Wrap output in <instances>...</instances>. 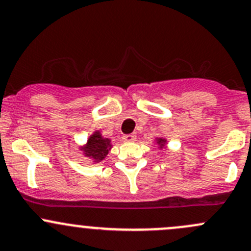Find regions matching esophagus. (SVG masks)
Segmentation results:
<instances>
[{"mask_svg":"<svg viewBox=\"0 0 251 251\" xmlns=\"http://www.w3.org/2000/svg\"><path fill=\"white\" fill-rule=\"evenodd\" d=\"M123 140H125L126 143H134V141H136V135H134V134L125 135L123 136Z\"/></svg>","mask_w":251,"mask_h":251,"instance_id":"esophagus-1","label":"esophagus"}]
</instances>
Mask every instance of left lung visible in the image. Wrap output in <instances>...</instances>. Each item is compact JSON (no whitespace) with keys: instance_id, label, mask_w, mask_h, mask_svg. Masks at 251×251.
<instances>
[{"instance_id":"obj_1","label":"left lung","mask_w":251,"mask_h":251,"mask_svg":"<svg viewBox=\"0 0 251 251\" xmlns=\"http://www.w3.org/2000/svg\"><path fill=\"white\" fill-rule=\"evenodd\" d=\"M154 143L158 145V149L159 150H163V149H167V144H168V140L163 136H159V138H156L154 139Z\"/></svg>"}]
</instances>
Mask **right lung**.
Masks as SVG:
<instances>
[{
	"mask_svg": "<svg viewBox=\"0 0 251 251\" xmlns=\"http://www.w3.org/2000/svg\"><path fill=\"white\" fill-rule=\"evenodd\" d=\"M111 149H112L111 139L104 138L101 131L99 130H95L88 138L87 143L79 146V150L82 151L83 156L90 159L93 163H99L102 159H105Z\"/></svg>",
	"mask_w": 251,
	"mask_h": 251,
	"instance_id": "obj_1",
	"label": "right lung"
}]
</instances>
